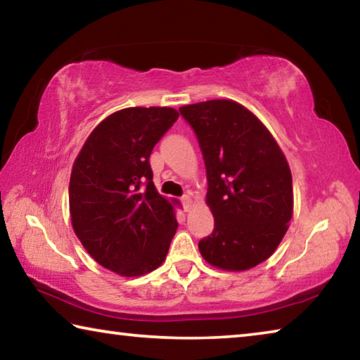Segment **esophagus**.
I'll list each match as a JSON object with an SVG mask.
<instances>
[{"instance_id":"esophagus-1","label":"esophagus","mask_w":360,"mask_h":360,"mask_svg":"<svg viewBox=\"0 0 360 360\" xmlns=\"http://www.w3.org/2000/svg\"><path fill=\"white\" fill-rule=\"evenodd\" d=\"M181 203H182V206H184V210L187 211L188 208H191V195H182V198H181Z\"/></svg>"}]
</instances>
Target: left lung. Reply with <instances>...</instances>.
Masks as SVG:
<instances>
[{
    "instance_id": "left-lung-1",
    "label": "left lung",
    "mask_w": 360,
    "mask_h": 360,
    "mask_svg": "<svg viewBox=\"0 0 360 360\" xmlns=\"http://www.w3.org/2000/svg\"><path fill=\"white\" fill-rule=\"evenodd\" d=\"M202 149L214 230L200 240L203 259L241 271L275 252L294 208L292 174L265 125L231 100L179 108Z\"/></svg>"
}]
</instances>
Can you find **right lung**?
Here are the masks:
<instances>
[{"label": "right lung", "instance_id": "right-lung-1", "mask_svg": "<svg viewBox=\"0 0 360 360\" xmlns=\"http://www.w3.org/2000/svg\"><path fill=\"white\" fill-rule=\"evenodd\" d=\"M179 114L127 108L98 124L72 165L70 212L87 252L120 276H141L165 260L178 229L173 205L152 182L150 152Z\"/></svg>", "mask_w": 360, "mask_h": 360}]
</instances>
